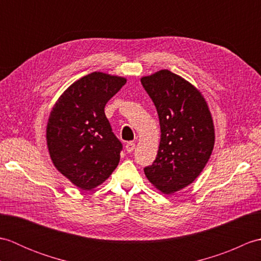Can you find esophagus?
I'll use <instances>...</instances> for the list:
<instances>
[{
    "mask_svg": "<svg viewBox=\"0 0 261 261\" xmlns=\"http://www.w3.org/2000/svg\"><path fill=\"white\" fill-rule=\"evenodd\" d=\"M135 148H136V143L135 142H132V141H130V142H126V145H125V150L127 151V152H132L135 150Z\"/></svg>",
    "mask_w": 261,
    "mask_h": 261,
    "instance_id": "34e87169",
    "label": "esophagus"
}]
</instances>
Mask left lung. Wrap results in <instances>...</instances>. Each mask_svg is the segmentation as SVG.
<instances>
[{
    "instance_id": "8db88e82",
    "label": "left lung",
    "mask_w": 261,
    "mask_h": 261,
    "mask_svg": "<svg viewBox=\"0 0 261 261\" xmlns=\"http://www.w3.org/2000/svg\"><path fill=\"white\" fill-rule=\"evenodd\" d=\"M156 107L160 145L149 181L165 194L190 185L201 174L214 147V125L202 94L180 76L164 69L141 79Z\"/></svg>"
}]
</instances>
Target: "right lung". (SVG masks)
<instances>
[{"instance_id": "obj_1", "label": "right lung", "mask_w": 261, "mask_h": 261, "mask_svg": "<svg viewBox=\"0 0 261 261\" xmlns=\"http://www.w3.org/2000/svg\"><path fill=\"white\" fill-rule=\"evenodd\" d=\"M125 83L123 77L94 71L71 84L53 108L47 124L50 158L81 190L101 185L119 165L123 146L104 108Z\"/></svg>"}]
</instances>
